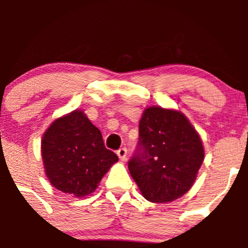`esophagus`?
I'll use <instances>...</instances> for the list:
<instances>
[{"label":"esophagus","mask_w":248,"mask_h":248,"mask_svg":"<svg viewBox=\"0 0 248 248\" xmlns=\"http://www.w3.org/2000/svg\"><path fill=\"white\" fill-rule=\"evenodd\" d=\"M116 154H117V156H119V158L121 159V161H124V159H126V157H127V149H126V147H121V149L117 150Z\"/></svg>","instance_id":"1"}]
</instances>
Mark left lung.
<instances>
[{"instance_id": "obj_1", "label": "left lung", "mask_w": 248, "mask_h": 248, "mask_svg": "<svg viewBox=\"0 0 248 248\" xmlns=\"http://www.w3.org/2000/svg\"><path fill=\"white\" fill-rule=\"evenodd\" d=\"M204 161L199 134L181 111L149 107L139 122V142L128 169L142 197L169 202L191 189Z\"/></svg>"}]
</instances>
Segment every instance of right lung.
<instances>
[{"label": "right lung", "instance_id": "right-lung-1", "mask_svg": "<svg viewBox=\"0 0 248 248\" xmlns=\"http://www.w3.org/2000/svg\"><path fill=\"white\" fill-rule=\"evenodd\" d=\"M50 184L77 198L89 196L119 157L104 146L102 133L82 110L55 120L42 139Z\"/></svg>", "mask_w": 248, "mask_h": 248}]
</instances>
